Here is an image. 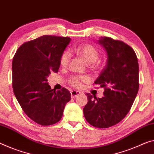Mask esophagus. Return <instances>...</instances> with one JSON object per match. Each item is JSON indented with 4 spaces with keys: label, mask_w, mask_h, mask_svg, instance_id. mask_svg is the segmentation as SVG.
Returning <instances> with one entry per match:
<instances>
[{
    "label": "esophagus",
    "mask_w": 154,
    "mask_h": 154,
    "mask_svg": "<svg viewBox=\"0 0 154 154\" xmlns=\"http://www.w3.org/2000/svg\"><path fill=\"white\" fill-rule=\"evenodd\" d=\"M70 94H71L72 98H74V97H77V95L81 94V92H79V91H76V90H72V91L70 92Z\"/></svg>",
    "instance_id": "34e87169"
}]
</instances>
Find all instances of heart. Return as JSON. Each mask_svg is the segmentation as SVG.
Returning <instances> with one entry per match:
<instances>
[{"label": "heart", "mask_w": 154, "mask_h": 154, "mask_svg": "<svg viewBox=\"0 0 154 154\" xmlns=\"http://www.w3.org/2000/svg\"><path fill=\"white\" fill-rule=\"evenodd\" d=\"M75 51L84 58L86 62L91 64L94 62L99 57V51L92 45H84L78 46ZM70 59V52L66 50L61 55L60 63L62 67H66ZM90 81V77L87 75H75L72 76L68 79V84L75 88H81L83 84Z\"/></svg>", "instance_id": "b5f03b06"}]
</instances>
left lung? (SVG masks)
I'll use <instances>...</instances> for the list:
<instances>
[{"mask_svg":"<svg viewBox=\"0 0 154 154\" xmlns=\"http://www.w3.org/2000/svg\"><path fill=\"white\" fill-rule=\"evenodd\" d=\"M98 42L108 54L106 67L94 82L104 88V97L86 93L88 101L83 110L90 125L108 128L130 110L139 88V66L134 49L123 41L104 36Z\"/></svg>","mask_w":154,"mask_h":154,"instance_id":"left-lung-1","label":"left lung"}]
</instances>
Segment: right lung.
Here are the masks:
<instances>
[{
    "label": "right lung",
    "mask_w": 154,
    "mask_h": 154,
    "mask_svg": "<svg viewBox=\"0 0 154 154\" xmlns=\"http://www.w3.org/2000/svg\"><path fill=\"white\" fill-rule=\"evenodd\" d=\"M70 38L42 35L23 43L12 62V86L16 99L26 116L43 126L60 121L70 92L55 91L47 83L51 72H57L60 59Z\"/></svg>",
    "instance_id": "1"
}]
</instances>
